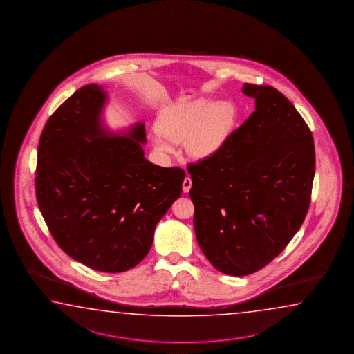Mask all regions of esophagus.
Instances as JSON below:
<instances>
[{"label":"esophagus","mask_w":354,"mask_h":354,"mask_svg":"<svg viewBox=\"0 0 354 354\" xmlns=\"http://www.w3.org/2000/svg\"><path fill=\"white\" fill-rule=\"evenodd\" d=\"M191 187H192V180H191L189 177H186L185 180H183V186H182V188H183V192H186V194H187L188 191L191 189Z\"/></svg>","instance_id":"obj_1"}]
</instances>
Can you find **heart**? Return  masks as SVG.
Here are the masks:
<instances>
[{"mask_svg": "<svg viewBox=\"0 0 354 354\" xmlns=\"http://www.w3.org/2000/svg\"><path fill=\"white\" fill-rule=\"evenodd\" d=\"M235 118V105L229 100L200 97L176 105L157 123L160 136L154 137V146L160 153L171 154L172 143L185 142L189 154L205 158L220 148Z\"/></svg>", "mask_w": 354, "mask_h": 354, "instance_id": "b5f03b06", "label": "heart"}]
</instances>
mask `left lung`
I'll list each match as a JSON object with an SVG mask.
<instances>
[{
  "label": "left lung",
  "instance_id": "8db88e82",
  "mask_svg": "<svg viewBox=\"0 0 354 354\" xmlns=\"http://www.w3.org/2000/svg\"><path fill=\"white\" fill-rule=\"evenodd\" d=\"M255 111L214 154L188 165L194 234L214 268L232 277L263 269L290 243L310 203L313 134L288 97L245 84Z\"/></svg>",
  "mask_w": 354,
  "mask_h": 354
}]
</instances>
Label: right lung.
I'll list each match as a JSON object with an SVG mask.
<instances>
[{"label": "right lung", "mask_w": 354, "mask_h": 354, "mask_svg": "<svg viewBox=\"0 0 354 354\" xmlns=\"http://www.w3.org/2000/svg\"><path fill=\"white\" fill-rule=\"evenodd\" d=\"M105 102L104 89L89 84L50 117L37 148L36 198L65 254L94 270L122 272L149 252L186 174L146 160L143 123L123 136L106 131Z\"/></svg>", "instance_id": "right-lung-1"}]
</instances>
